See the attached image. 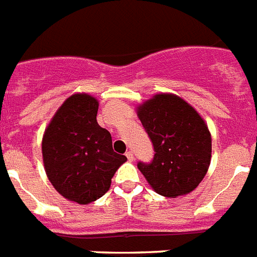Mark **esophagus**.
Here are the masks:
<instances>
[{"label":"esophagus","mask_w":257,"mask_h":257,"mask_svg":"<svg viewBox=\"0 0 257 257\" xmlns=\"http://www.w3.org/2000/svg\"><path fill=\"white\" fill-rule=\"evenodd\" d=\"M126 157H127V160H128V161H134V159H135V157H134V153L131 152V151L126 152Z\"/></svg>","instance_id":"obj_1"}]
</instances>
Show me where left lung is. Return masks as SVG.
I'll list each match as a JSON object with an SVG mask.
<instances>
[{"label":"left lung","instance_id":"left-lung-1","mask_svg":"<svg viewBox=\"0 0 257 257\" xmlns=\"http://www.w3.org/2000/svg\"><path fill=\"white\" fill-rule=\"evenodd\" d=\"M138 117L153 144L150 164L138 168L157 194L186 195L205 177L212 156L207 123L190 104L172 93H159L138 107Z\"/></svg>","mask_w":257,"mask_h":257}]
</instances>
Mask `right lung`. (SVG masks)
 Segmentation results:
<instances>
[{
  "label": "right lung",
  "instance_id": "obj_1",
  "mask_svg": "<svg viewBox=\"0 0 257 257\" xmlns=\"http://www.w3.org/2000/svg\"><path fill=\"white\" fill-rule=\"evenodd\" d=\"M98 101L87 93L70 96L43 137V161L50 183L67 200L89 204L110 188L126 156L113 151L110 133L98 126Z\"/></svg>",
  "mask_w": 257,
  "mask_h": 257
}]
</instances>
